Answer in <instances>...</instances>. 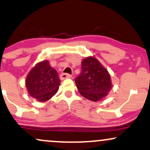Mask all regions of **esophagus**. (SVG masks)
<instances>
[{
	"mask_svg": "<svg viewBox=\"0 0 150 150\" xmlns=\"http://www.w3.org/2000/svg\"><path fill=\"white\" fill-rule=\"evenodd\" d=\"M71 76L70 74H66V73H62L60 75V79L61 80H63V79H69V78H71Z\"/></svg>",
	"mask_w": 150,
	"mask_h": 150,
	"instance_id": "obj_1",
	"label": "esophagus"
}]
</instances>
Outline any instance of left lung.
I'll return each mask as SVG.
<instances>
[{
    "mask_svg": "<svg viewBox=\"0 0 150 150\" xmlns=\"http://www.w3.org/2000/svg\"><path fill=\"white\" fill-rule=\"evenodd\" d=\"M75 82L79 93L93 102L105 97L112 87L108 71L94 57H88L83 61L81 72Z\"/></svg>",
    "mask_w": 150,
    "mask_h": 150,
    "instance_id": "1",
    "label": "left lung"
}]
</instances>
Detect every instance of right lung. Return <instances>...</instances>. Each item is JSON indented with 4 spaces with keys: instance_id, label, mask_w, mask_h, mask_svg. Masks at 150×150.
Segmentation results:
<instances>
[{
    "instance_id": "1",
    "label": "right lung",
    "mask_w": 150,
    "mask_h": 150,
    "mask_svg": "<svg viewBox=\"0 0 150 150\" xmlns=\"http://www.w3.org/2000/svg\"><path fill=\"white\" fill-rule=\"evenodd\" d=\"M60 79L48 61L39 63L31 69L26 80V87L30 96L40 102L50 99L57 93Z\"/></svg>"
}]
</instances>
